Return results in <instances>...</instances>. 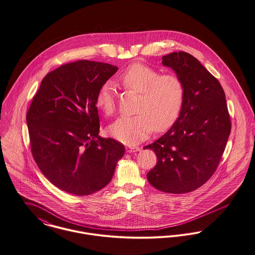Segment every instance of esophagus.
Instances as JSON below:
<instances>
[{
	"label": "esophagus",
	"mask_w": 255,
	"mask_h": 255,
	"mask_svg": "<svg viewBox=\"0 0 255 255\" xmlns=\"http://www.w3.org/2000/svg\"><path fill=\"white\" fill-rule=\"evenodd\" d=\"M126 150H127L128 153H133V152H137V151H139L140 148L137 147V146H128V147L126 148Z\"/></svg>",
	"instance_id": "34e87169"
}]
</instances>
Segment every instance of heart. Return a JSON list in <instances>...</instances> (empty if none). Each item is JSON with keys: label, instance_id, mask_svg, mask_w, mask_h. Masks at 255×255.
<instances>
[{"label": "heart", "instance_id": "b5f03b06", "mask_svg": "<svg viewBox=\"0 0 255 255\" xmlns=\"http://www.w3.org/2000/svg\"><path fill=\"white\" fill-rule=\"evenodd\" d=\"M120 82L126 90L139 94L137 115L122 117L112 124L109 132L114 138L134 145L147 138L152 130L162 132L175 124L184 99V87L176 75H161L159 70L135 63L123 73ZM95 104L106 115L115 112V92L110 83L100 87Z\"/></svg>", "mask_w": 255, "mask_h": 255}]
</instances>
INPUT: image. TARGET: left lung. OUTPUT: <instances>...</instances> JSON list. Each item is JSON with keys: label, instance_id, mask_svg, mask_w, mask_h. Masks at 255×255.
I'll return each instance as SVG.
<instances>
[{"label": "left lung", "instance_id": "8db88e82", "mask_svg": "<svg viewBox=\"0 0 255 255\" xmlns=\"http://www.w3.org/2000/svg\"><path fill=\"white\" fill-rule=\"evenodd\" d=\"M162 65L176 73L184 99L175 124L162 137L144 147L158 162L147 179L170 194L189 193L204 185L216 170L231 132L225 93L201 62L185 51L162 57Z\"/></svg>", "mask_w": 255, "mask_h": 255}]
</instances>
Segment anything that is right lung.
Instances as JSON below:
<instances>
[{"mask_svg":"<svg viewBox=\"0 0 255 255\" xmlns=\"http://www.w3.org/2000/svg\"><path fill=\"white\" fill-rule=\"evenodd\" d=\"M117 71L89 60L62 65L46 74L27 112L35 162L69 194L87 196L104 188L125 154L121 142L98 135L96 94Z\"/></svg>","mask_w":255,"mask_h":255,"instance_id":"right-lung-1","label":"right lung"}]
</instances>
